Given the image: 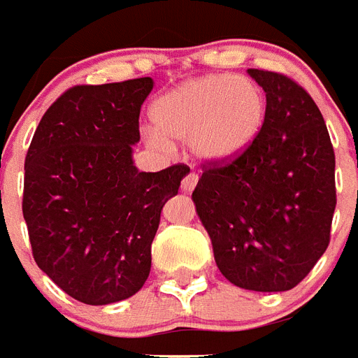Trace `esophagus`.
Segmentation results:
<instances>
[{
    "label": "esophagus",
    "mask_w": 358,
    "mask_h": 358,
    "mask_svg": "<svg viewBox=\"0 0 358 358\" xmlns=\"http://www.w3.org/2000/svg\"><path fill=\"white\" fill-rule=\"evenodd\" d=\"M197 179H199V176H197L196 171H190L185 179H182L181 182V188H182V192H192L194 188H196L197 185Z\"/></svg>",
    "instance_id": "esophagus-1"
}]
</instances>
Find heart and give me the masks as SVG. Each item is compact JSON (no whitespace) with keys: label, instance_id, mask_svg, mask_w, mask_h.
I'll use <instances>...</instances> for the list:
<instances>
[{"label":"heart","instance_id":"heart-1","mask_svg":"<svg viewBox=\"0 0 358 358\" xmlns=\"http://www.w3.org/2000/svg\"><path fill=\"white\" fill-rule=\"evenodd\" d=\"M264 90L251 79L214 73L182 83L151 108L157 133L150 142L166 148V140H190V150L203 161H229L257 140L266 122Z\"/></svg>","mask_w":358,"mask_h":358}]
</instances>
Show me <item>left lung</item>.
Here are the masks:
<instances>
[{
  "mask_svg": "<svg viewBox=\"0 0 358 358\" xmlns=\"http://www.w3.org/2000/svg\"><path fill=\"white\" fill-rule=\"evenodd\" d=\"M248 73L266 92L264 127L242 155L207 166L192 199L225 279L285 292L327 250L334 151L324 116L297 83L275 71Z\"/></svg>",
  "mask_w": 358,
  "mask_h": 358,
  "instance_id": "8db88e82",
  "label": "left lung"
}]
</instances>
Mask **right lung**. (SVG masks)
<instances>
[{
  "label": "right lung",
  "mask_w": 358,
  "mask_h": 358,
  "mask_svg": "<svg viewBox=\"0 0 358 358\" xmlns=\"http://www.w3.org/2000/svg\"><path fill=\"white\" fill-rule=\"evenodd\" d=\"M153 85L140 77L70 88L45 110L25 157L22 210L34 262L87 305L144 287L161 210L190 171L134 166L140 108Z\"/></svg>",
  "instance_id": "add662e5"
}]
</instances>
